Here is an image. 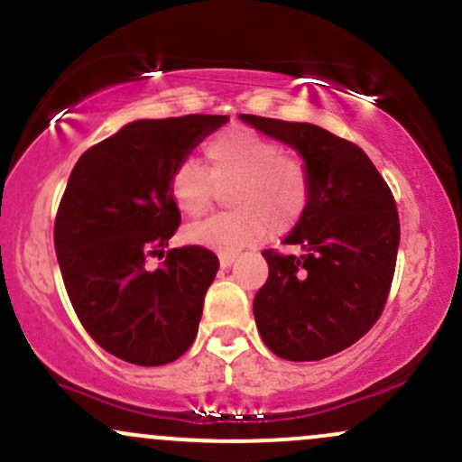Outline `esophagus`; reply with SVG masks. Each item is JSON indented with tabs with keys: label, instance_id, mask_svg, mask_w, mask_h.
Segmentation results:
<instances>
[{
	"label": "esophagus",
	"instance_id": "esophagus-1",
	"mask_svg": "<svg viewBox=\"0 0 462 462\" xmlns=\"http://www.w3.org/2000/svg\"><path fill=\"white\" fill-rule=\"evenodd\" d=\"M233 262H236V255H220V266H222V269H229Z\"/></svg>",
	"mask_w": 462,
	"mask_h": 462
}]
</instances>
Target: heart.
I'll list each match as a JSON object with an SVG mask.
<instances>
[{"label":"heart","instance_id":"obj_1","mask_svg":"<svg viewBox=\"0 0 462 462\" xmlns=\"http://www.w3.org/2000/svg\"><path fill=\"white\" fill-rule=\"evenodd\" d=\"M209 173L185 161L170 178V193L187 216H200L211 207L216 187H231L229 205L236 211L211 216L185 231L187 242L237 255L269 236L284 233L304 216L310 180L304 162L280 153V145L246 127H229L205 147Z\"/></svg>","mask_w":462,"mask_h":462}]
</instances>
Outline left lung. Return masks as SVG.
Here are the masks:
<instances>
[{"label": "left lung", "mask_w": 462, "mask_h": 462, "mask_svg": "<svg viewBox=\"0 0 462 462\" xmlns=\"http://www.w3.org/2000/svg\"><path fill=\"white\" fill-rule=\"evenodd\" d=\"M240 121L292 147L310 180L309 207L284 240L301 255L262 253L269 280L253 300L257 330L282 359H326L383 310L401 236L394 198L365 152L324 127L253 114Z\"/></svg>", "instance_id": "1"}]
</instances>
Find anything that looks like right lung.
Instances as JSON below:
<instances>
[{"instance_id": "obj_1", "label": "right lung", "mask_w": 462, "mask_h": 462, "mask_svg": "<svg viewBox=\"0 0 462 462\" xmlns=\"http://www.w3.org/2000/svg\"><path fill=\"white\" fill-rule=\"evenodd\" d=\"M229 116L141 118L90 147L68 178L54 220V251L72 309L90 337L118 359L165 365L198 335L217 257L202 246L147 255L180 225L173 170Z\"/></svg>"}]
</instances>
